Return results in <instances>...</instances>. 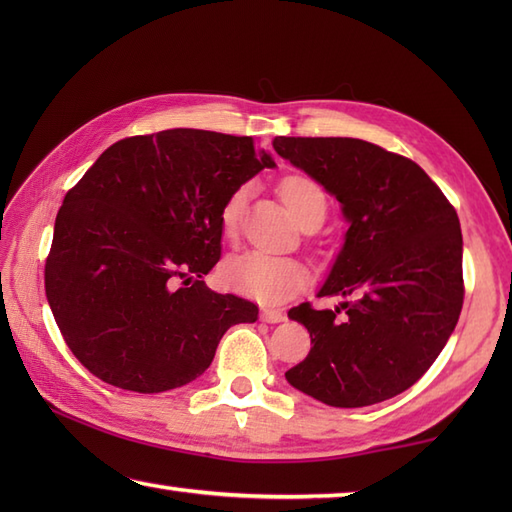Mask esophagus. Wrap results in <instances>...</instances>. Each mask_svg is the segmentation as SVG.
Returning a JSON list of instances; mask_svg holds the SVG:
<instances>
[{"label":"esophagus","instance_id":"34e87169","mask_svg":"<svg viewBox=\"0 0 512 512\" xmlns=\"http://www.w3.org/2000/svg\"><path fill=\"white\" fill-rule=\"evenodd\" d=\"M262 319L266 323H281L286 319V314L277 308H262Z\"/></svg>","mask_w":512,"mask_h":512}]
</instances>
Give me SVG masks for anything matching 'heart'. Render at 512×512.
I'll return each mask as SVG.
<instances>
[{
  "mask_svg": "<svg viewBox=\"0 0 512 512\" xmlns=\"http://www.w3.org/2000/svg\"><path fill=\"white\" fill-rule=\"evenodd\" d=\"M281 198L303 224L312 215H325V193L317 182L303 176H290L281 182ZM246 187L228 195L220 211V224L226 235H233L242 220ZM222 281L239 295L259 301H281L306 286L308 273L301 262L292 257H279L264 250H246L228 259L222 266Z\"/></svg>",
  "mask_w": 512,
  "mask_h": 512,
  "instance_id": "obj_1",
  "label": "heart"
}]
</instances>
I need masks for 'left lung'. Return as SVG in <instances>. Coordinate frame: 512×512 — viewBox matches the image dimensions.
<instances>
[{
    "instance_id": "left-lung-1",
    "label": "left lung",
    "mask_w": 512,
    "mask_h": 512,
    "mask_svg": "<svg viewBox=\"0 0 512 512\" xmlns=\"http://www.w3.org/2000/svg\"><path fill=\"white\" fill-rule=\"evenodd\" d=\"M273 147L336 200L350 222L319 297L288 312L310 352L288 383L330 407L394 398L436 361L464 303L462 233L453 204L416 162L358 138H288Z\"/></svg>"
}]
</instances>
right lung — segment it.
<instances>
[{"label": "right lung", "instance_id": "obj_1", "mask_svg": "<svg viewBox=\"0 0 512 512\" xmlns=\"http://www.w3.org/2000/svg\"><path fill=\"white\" fill-rule=\"evenodd\" d=\"M264 167L253 136L165 129L107 147L65 193L43 279L90 374L138 394L182 387L231 325L257 321L255 303L202 277L222 253V204Z\"/></svg>", "mask_w": 512, "mask_h": 512}]
</instances>
